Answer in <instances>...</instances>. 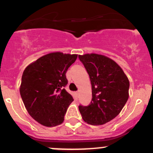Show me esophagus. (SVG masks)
I'll return each mask as SVG.
<instances>
[{
    "label": "esophagus",
    "instance_id": "obj_1",
    "mask_svg": "<svg viewBox=\"0 0 153 153\" xmlns=\"http://www.w3.org/2000/svg\"><path fill=\"white\" fill-rule=\"evenodd\" d=\"M75 94H76V96H79V91H76Z\"/></svg>",
    "mask_w": 153,
    "mask_h": 153
}]
</instances>
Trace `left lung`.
Returning <instances> with one entry per match:
<instances>
[{
  "instance_id": "8db88e82",
  "label": "left lung",
  "mask_w": 153,
  "mask_h": 153,
  "mask_svg": "<svg viewBox=\"0 0 153 153\" xmlns=\"http://www.w3.org/2000/svg\"><path fill=\"white\" fill-rule=\"evenodd\" d=\"M91 84L89 105L79 106L82 119L93 126L104 125L119 114L128 99L129 80L119 65L98 54L79 55Z\"/></svg>"
}]
</instances>
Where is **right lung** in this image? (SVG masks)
I'll list each match as a JSON object with an SVG mask.
<instances>
[{
    "mask_svg": "<svg viewBox=\"0 0 153 153\" xmlns=\"http://www.w3.org/2000/svg\"><path fill=\"white\" fill-rule=\"evenodd\" d=\"M77 58L76 54L52 52L27 66L22 76L20 94L27 113L46 127L64 122L74 98L65 89L66 73Z\"/></svg>",
    "mask_w": 153,
    "mask_h": 153,
    "instance_id": "1",
    "label": "right lung"
}]
</instances>
